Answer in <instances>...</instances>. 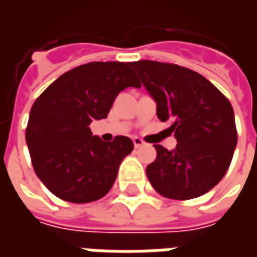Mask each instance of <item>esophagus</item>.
Masks as SVG:
<instances>
[{
  "label": "esophagus",
  "instance_id": "1",
  "mask_svg": "<svg viewBox=\"0 0 257 257\" xmlns=\"http://www.w3.org/2000/svg\"><path fill=\"white\" fill-rule=\"evenodd\" d=\"M134 145L136 149H139V147H142V146H145L146 143L143 142V140L140 139V138H134Z\"/></svg>",
  "mask_w": 257,
  "mask_h": 257
}]
</instances>
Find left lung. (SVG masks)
I'll use <instances>...</instances> for the list:
<instances>
[{
	"label": "left lung",
	"mask_w": 257,
	"mask_h": 257,
	"mask_svg": "<svg viewBox=\"0 0 257 257\" xmlns=\"http://www.w3.org/2000/svg\"><path fill=\"white\" fill-rule=\"evenodd\" d=\"M157 103V117L169 122L176 149L156 145L146 169L151 186L171 199H190L213 189L226 175L237 146L230 101L193 70L154 60L131 63Z\"/></svg>",
	"instance_id": "left-lung-1"
}]
</instances>
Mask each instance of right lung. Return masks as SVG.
I'll list each match as a JSON object with an SVG mask.
<instances>
[{"label":"right lung","instance_id":"right-lung-1","mask_svg":"<svg viewBox=\"0 0 257 257\" xmlns=\"http://www.w3.org/2000/svg\"><path fill=\"white\" fill-rule=\"evenodd\" d=\"M128 86H142L131 63L92 62L62 74L34 101L26 143L37 176L56 197L86 204L110 191L134 142H103L89 125L106 118Z\"/></svg>","mask_w":257,"mask_h":257}]
</instances>
